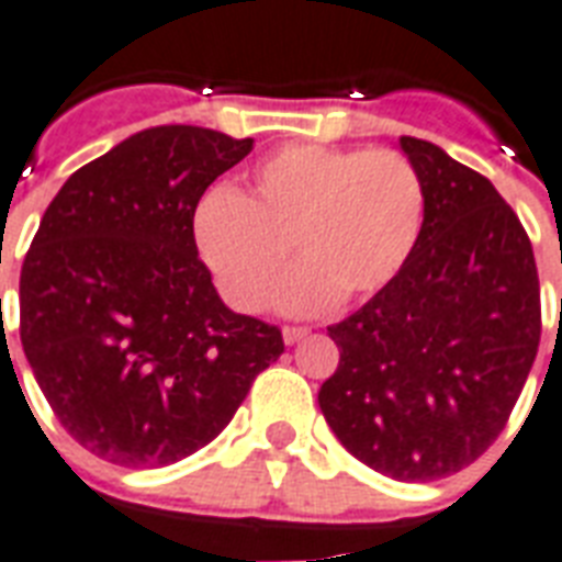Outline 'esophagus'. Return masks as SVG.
<instances>
[{"label":"esophagus","instance_id":"obj_1","mask_svg":"<svg viewBox=\"0 0 562 562\" xmlns=\"http://www.w3.org/2000/svg\"><path fill=\"white\" fill-rule=\"evenodd\" d=\"M306 336H310V329H306V327H285V329H282V341H285V345H297V341H303Z\"/></svg>","mask_w":562,"mask_h":562}]
</instances>
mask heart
<instances>
[{"instance_id":"obj_1","label":"heart","mask_w":562,"mask_h":562,"mask_svg":"<svg viewBox=\"0 0 562 562\" xmlns=\"http://www.w3.org/2000/svg\"><path fill=\"white\" fill-rule=\"evenodd\" d=\"M424 188L392 149L289 144L265 156L241 194L212 191L196 209L200 256L235 310L259 312L291 252L280 294L289 315L359 303L395 280L422 235Z\"/></svg>"}]
</instances>
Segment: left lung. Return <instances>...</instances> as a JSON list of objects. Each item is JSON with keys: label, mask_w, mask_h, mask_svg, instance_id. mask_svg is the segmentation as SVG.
<instances>
[{"label": "left lung", "mask_w": 562, "mask_h": 562, "mask_svg": "<svg viewBox=\"0 0 562 562\" xmlns=\"http://www.w3.org/2000/svg\"><path fill=\"white\" fill-rule=\"evenodd\" d=\"M424 188L422 235L395 280L327 329L329 430L385 477L465 469L504 430L539 348V277L490 179L422 138L397 140Z\"/></svg>", "instance_id": "8db88e82"}]
</instances>
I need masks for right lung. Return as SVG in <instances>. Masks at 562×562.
I'll use <instances>...</instances> for the list:
<instances>
[{
	"label": "right lung",
	"instance_id": "1",
	"mask_svg": "<svg viewBox=\"0 0 562 562\" xmlns=\"http://www.w3.org/2000/svg\"><path fill=\"white\" fill-rule=\"evenodd\" d=\"M250 149L144 128L64 182L25 252V359L64 430L114 465L200 451L280 359V329L226 306L194 241L200 196Z\"/></svg>",
	"mask_w": 562,
	"mask_h": 562
}]
</instances>
